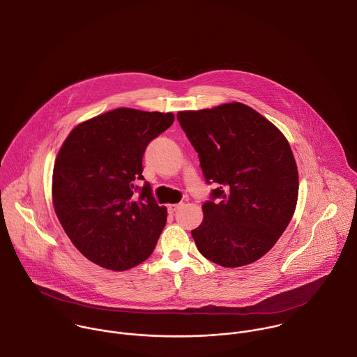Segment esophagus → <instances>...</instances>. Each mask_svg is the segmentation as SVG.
I'll list each match as a JSON object with an SVG mask.
<instances>
[{"label":"esophagus","mask_w":357,"mask_h":357,"mask_svg":"<svg viewBox=\"0 0 357 357\" xmlns=\"http://www.w3.org/2000/svg\"><path fill=\"white\" fill-rule=\"evenodd\" d=\"M181 207H182V203H178V204H169V206H168V213H169V214H175Z\"/></svg>","instance_id":"1"}]
</instances>
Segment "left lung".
Here are the masks:
<instances>
[{"label":"left lung","instance_id":"8db88e82","mask_svg":"<svg viewBox=\"0 0 357 357\" xmlns=\"http://www.w3.org/2000/svg\"><path fill=\"white\" fill-rule=\"evenodd\" d=\"M207 185L204 220L192 231L199 252L222 267L263 257L291 222L299 193L298 167L285 136L253 108L229 102L181 111Z\"/></svg>","mask_w":357,"mask_h":357}]
</instances>
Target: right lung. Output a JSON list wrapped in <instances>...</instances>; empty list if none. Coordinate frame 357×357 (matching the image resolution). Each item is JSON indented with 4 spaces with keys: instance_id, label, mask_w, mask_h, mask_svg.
Returning <instances> with one entry per match:
<instances>
[{
    "instance_id": "add662e5",
    "label": "right lung",
    "mask_w": 357,
    "mask_h": 357,
    "mask_svg": "<svg viewBox=\"0 0 357 357\" xmlns=\"http://www.w3.org/2000/svg\"><path fill=\"white\" fill-rule=\"evenodd\" d=\"M172 112L116 108L77 125L63 142L52 174L55 214L75 248L115 271L150 257L167 222L144 181L149 143L174 122Z\"/></svg>"
}]
</instances>
